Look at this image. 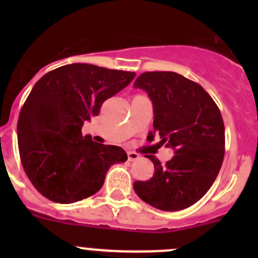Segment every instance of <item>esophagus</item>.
<instances>
[{
  "instance_id": "esophagus-1",
  "label": "esophagus",
  "mask_w": 258,
  "mask_h": 258,
  "mask_svg": "<svg viewBox=\"0 0 258 258\" xmlns=\"http://www.w3.org/2000/svg\"><path fill=\"white\" fill-rule=\"evenodd\" d=\"M127 157H128V161H131V162H134V161H137L140 158V155L136 152H132V151H130V152H127Z\"/></svg>"
}]
</instances>
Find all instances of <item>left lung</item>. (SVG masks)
<instances>
[{"mask_svg":"<svg viewBox=\"0 0 258 258\" xmlns=\"http://www.w3.org/2000/svg\"><path fill=\"white\" fill-rule=\"evenodd\" d=\"M134 86L152 101L153 134L160 135L161 145L175 150L166 165L146 155L155 175L135 182V192L155 209H187L206 195L222 166L225 124L220 110L201 85L176 72H145Z\"/></svg>","mask_w":258,"mask_h":258,"instance_id":"8db88e82","label":"left lung"}]
</instances>
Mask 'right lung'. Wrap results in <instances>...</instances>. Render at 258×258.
Instances as JSON below:
<instances>
[{"label":"right lung","mask_w":258,"mask_h":258,"mask_svg":"<svg viewBox=\"0 0 258 258\" xmlns=\"http://www.w3.org/2000/svg\"><path fill=\"white\" fill-rule=\"evenodd\" d=\"M135 76L72 63L36 82L21 108L17 140L23 170L42 196L57 204L87 199L100 191L111 166L127 160L121 147L93 142L81 130Z\"/></svg>","instance_id":"obj_1"}]
</instances>
